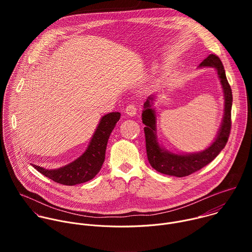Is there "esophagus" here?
I'll return each mask as SVG.
<instances>
[{"label":"esophagus","instance_id":"1","mask_svg":"<svg viewBox=\"0 0 252 252\" xmlns=\"http://www.w3.org/2000/svg\"><path fill=\"white\" fill-rule=\"evenodd\" d=\"M125 113L127 115V116H135L136 115V104L135 103H128L126 107V111Z\"/></svg>","mask_w":252,"mask_h":252}]
</instances>
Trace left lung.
Here are the masks:
<instances>
[{"mask_svg": "<svg viewBox=\"0 0 252 252\" xmlns=\"http://www.w3.org/2000/svg\"><path fill=\"white\" fill-rule=\"evenodd\" d=\"M199 66H214L218 69V74L222 85L225 107L224 117L218 137L212 145L205 151L191 155H174L161 150L158 146L156 135V114L152 107L154 97L149 96L143 104L145 110L142 111V123L146 125V147L147 155L151 165L163 174L173 175L177 177L188 176L211 162L224 149L228 140L231 129V105L232 92L227 82L225 70L220 59L217 55H209L204 59Z\"/></svg>", "mask_w": 252, "mask_h": 252, "instance_id": "obj_1", "label": "left lung"}]
</instances>
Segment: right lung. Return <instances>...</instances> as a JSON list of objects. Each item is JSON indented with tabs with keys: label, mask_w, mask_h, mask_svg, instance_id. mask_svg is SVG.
I'll return each instance as SVG.
<instances>
[{
	"label": "right lung",
	"mask_w": 252,
	"mask_h": 252,
	"mask_svg": "<svg viewBox=\"0 0 252 252\" xmlns=\"http://www.w3.org/2000/svg\"><path fill=\"white\" fill-rule=\"evenodd\" d=\"M120 118V113H111L103 116L87 151L71 163L58 169H45L38 165H32L52 181L63 186H76L91 181L102 166L107 140Z\"/></svg>",
	"instance_id": "obj_1"
}]
</instances>
